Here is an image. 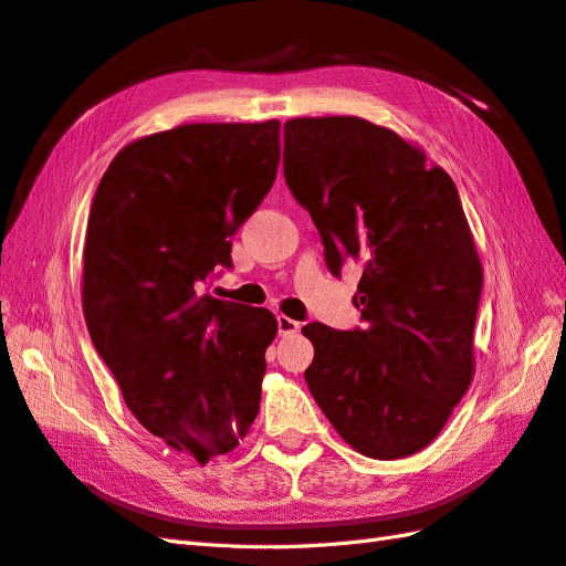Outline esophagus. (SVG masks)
<instances>
[{
	"label": "esophagus",
	"mask_w": 566,
	"mask_h": 566,
	"mask_svg": "<svg viewBox=\"0 0 566 566\" xmlns=\"http://www.w3.org/2000/svg\"><path fill=\"white\" fill-rule=\"evenodd\" d=\"M276 321H279V335H283V337L295 335V333L300 331V323H297L295 318H290V316H283V314H281Z\"/></svg>",
	"instance_id": "esophagus-1"
}]
</instances>
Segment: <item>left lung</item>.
Listing matches in <instances>:
<instances>
[{"mask_svg":"<svg viewBox=\"0 0 566 566\" xmlns=\"http://www.w3.org/2000/svg\"><path fill=\"white\" fill-rule=\"evenodd\" d=\"M399 134L361 117L283 125V175L312 214L325 264L364 266V328L304 325L306 385L339 437L378 460L413 455L447 424L474 373L482 264L458 188Z\"/></svg>","mask_w":566,"mask_h":566,"instance_id":"1","label":"left lung"}]
</instances>
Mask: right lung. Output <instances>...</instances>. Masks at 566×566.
Instances as JSON below:
<instances>
[{
  "label": "right lung",
  "mask_w": 566,
  "mask_h": 566,
  "mask_svg": "<svg viewBox=\"0 0 566 566\" xmlns=\"http://www.w3.org/2000/svg\"><path fill=\"white\" fill-rule=\"evenodd\" d=\"M281 123L181 125L125 146L84 235L82 306L98 356L148 432L198 462L238 447L260 413L279 323L200 285L276 179Z\"/></svg>",
  "instance_id": "obj_1"
}]
</instances>
